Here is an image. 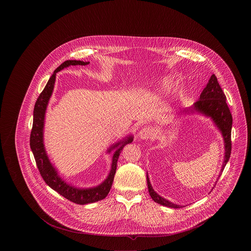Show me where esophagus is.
I'll use <instances>...</instances> for the list:
<instances>
[{"instance_id": "1", "label": "esophagus", "mask_w": 251, "mask_h": 251, "mask_svg": "<svg viewBox=\"0 0 251 251\" xmlns=\"http://www.w3.org/2000/svg\"><path fill=\"white\" fill-rule=\"evenodd\" d=\"M138 135L141 139L151 138L154 136V128H152L151 126H144L139 131Z\"/></svg>"}]
</instances>
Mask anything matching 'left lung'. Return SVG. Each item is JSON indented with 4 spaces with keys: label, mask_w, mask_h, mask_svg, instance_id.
I'll use <instances>...</instances> for the list:
<instances>
[{
    "label": "left lung",
    "mask_w": 251,
    "mask_h": 251,
    "mask_svg": "<svg viewBox=\"0 0 251 251\" xmlns=\"http://www.w3.org/2000/svg\"><path fill=\"white\" fill-rule=\"evenodd\" d=\"M193 109L202 113L208 117H211L215 121L216 126L222 132V135L224 137V142H225V158H224V163L221 169V172H222L224 167L227 165V161L230 156V152H231L232 116L229 111V108L227 106L226 96L224 94L221 86L218 84L217 78L215 74L211 76L209 83L203 89L200 97V100L195 102ZM147 181H148V188H149L150 195L155 202L167 207H170V208H175V209L180 208L179 205L169 202L167 200L157 195L152 189L148 176H147Z\"/></svg>",
    "instance_id": "1"
}]
</instances>
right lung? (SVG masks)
Returning <instances> with one entry per match:
<instances>
[{"mask_svg":"<svg viewBox=\"0 0 251 251\" xmlns=\"http://www.w3.org/2000/svg\"><path fill=\"white\" fill-rule=\"evenodd\" d=\"M89 62L84 61H77V60H67L64 63H62L59 67L54 71L53 74L49 79L48 83L44 87L43 91L40 93L39 97L36 100L35 108H34V120H33V127L30 134V147L33 151V154L36 160V166L39 170V173L41 177L45 180V182L48 184L50 188L59 193L61 196L66 198L67 200L71 201L76 204H87V203H93L99 201L103 200L108 195V193L111 189L114 177L117 170V163L119 160V156L124 148L125 145L131 143L132 141V137L130 136L126 140L116 144L115 146L111 147V149L108 151H111L112 149L118 148L113 156V162H112V168L110 171V174L107 179H105L100 185L89 188V189H78L75 187H72L71 185L64 182V180L60 179L57 175V172L51 166V164L49 161L48 156L46 154L44 145H43V127H44V116L46 112V108L48 105L49 100L51 96L53 85L55 82V75L56 72H60L66 67L69 66H85L88 65Z\"/></svg>","mask_w":251,"mask_h":251,"instance_id":"1","label":"right lung"}]
</instances>
